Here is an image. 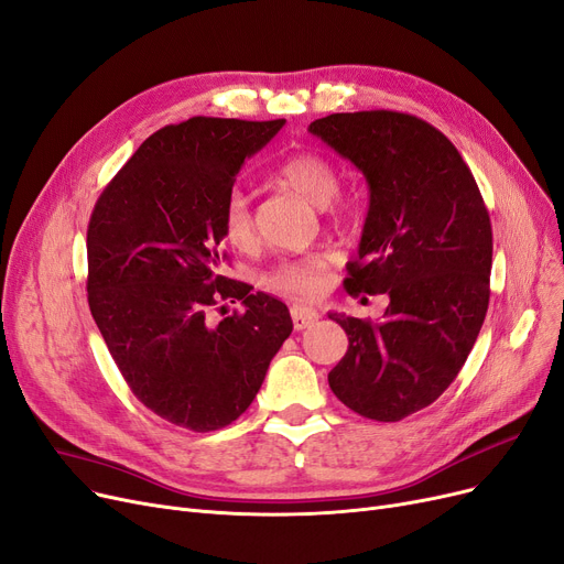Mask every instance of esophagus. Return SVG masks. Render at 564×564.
I'll list each match as a JSON object with an SVG mask.
<instances>
[{"mask_svg":"<svg viewBox=\"0 0 564 564\" xmlns=\"http://www.w3.org/2000/svg\"><path fill=\"white\" fill-rule=\"evenodd\" d=\"M291 322H294L296 330L310 328L312 324L319 322V312L312 310V307H305V305H294V307H291Z\"/></svg>","mask_w":564,"mask_h":564,"instance_id":"obj_1","label":"esophagus"}]
</instances>
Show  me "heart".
<instances>
[{"label": "heart", "instance_id": "obj_1", "mask_svg": "<svg viewBox=\"0 0 564 564\" xmlns=\"http://www.w3.org/2000/svg\"><path fill=\"white\" fill-rule=\"evenodd\" d=\"M278 177L286 187L305 196L317 208H326L337 196V192H340L337 169L326 156L314 152H299L289 156L280 166ZM221 234L238 250H245V247L254 242V215L250 194L245 189H234L227 196V204H224L221 210ZM330 263V252H312L294 261H284L268 275V286L294 299H314L326 289Z\"/></svg>", "mask_w": 564, "mask_h": 564}]
</instances>
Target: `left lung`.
<instances>
[{"label":"left lung","mask_w":564,"mask_h":564,"mask_svg":"<svg viewBox=\"0 0 564 564\" xmlns=\"http://www.w3.org/2000/svg\"><path fill=\"white\" fill-rule=\"evenodd\" d=\"M307 129L368 183L358 261L345 286L351 296H389L379 324L328 314L349 337L328 384L356 414L400 421L435 402L475 347L490 299V217L475 175L433 124L360 110Z\"/></svg>","instance_id":"8db88e82"}]
</instances>
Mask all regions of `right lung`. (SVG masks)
<instances>
[{
	"label": "right lung",
	"instance_id": "1",
	"mask_svg": "<svg viewBox=\"0 0 564 564\" xmlns=\"http://www.w3.org/2000/svg\"><path fill=\"white\" fill-rule=\"evenodd\" d=\"M282 127L189 118L154 131L89 217L87 303L106 347L148 410L194 433L250 408L294 330L282 301L217 275L236 175ZM219 297L246 312L210 327Z\"/></svg>",
	"mask_w": 564,
	"mask_h": 564
}]
</instances>
